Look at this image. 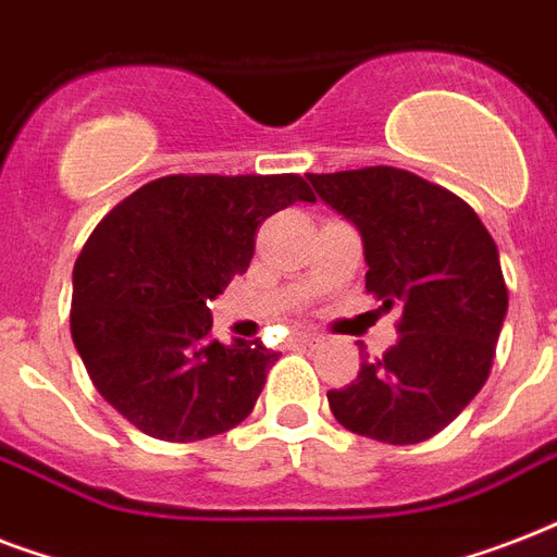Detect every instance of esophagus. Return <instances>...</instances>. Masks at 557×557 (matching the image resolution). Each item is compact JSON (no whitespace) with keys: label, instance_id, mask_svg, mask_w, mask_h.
<instances>
[{"label":"esophagus","instance_id":"1","mask_svg":"<svg viewBox=\"0 0 557 557\" xmlns=\"http://www.w3.org/2000/svg\"><path fill=\"white\" fill-rule=\"evenodd\" d=\"M288 341H292V344H300V347H321V338L312 335V332H295Z\"/></svg>","mask_w":557,"mask_h":557}]
</instances>
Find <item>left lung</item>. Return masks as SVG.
Masks as SVG:
<instances>
[{"label": "left lung", "instance_id": "obj_1", "mask_svg": "<svg viewBox=\"0 0 557 557\" xmlns=\"http://www.w3.org/2000/svg\"><path fill=\"white\" fill-rule=\"evenodd\" d=\"M364 239L367 292L401 309L398 341L361 356L356 381L330 389L347 431L413 445L448 428L488 379L509 288L500 253L457 193L398 168L309 173Z\"/></svg>", "mask_w": 557, "mask_h": 557}]
</instances>
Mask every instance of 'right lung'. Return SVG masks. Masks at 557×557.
<instances>
[{"label": "right lung", "mask_w": 557, "mask_h": 557, "mask_svg": "<svg viewBox=\"0 0 557 557\" xmlns=\"http://www.w3.org/2000/svg\"><path fill=\"white\" fill-rule=\"evenodd\" d=\"M314 201L295 173H176L117 201L74 262L72 338L98 393L147 436L196 442L257 405L277 356L219 344L208 304L245 274L277 210Z\"/></svg>", "instance_id": "1"}]
</instances>
